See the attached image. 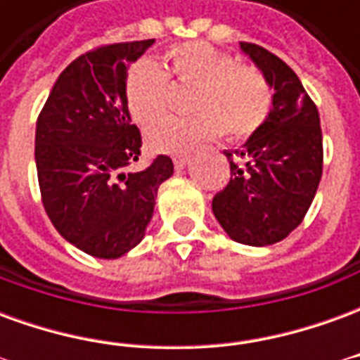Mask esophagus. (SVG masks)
Here are the masks:
<instances>
[{
	"label": "esophagus",
	"mask_w": 360,
	"mask_h": 360,
	"mask_svg": "<svg viewBox=\"0 0 360 360\" xmlns=\"http://www.w3.org/2000/svg\"><path fill=\"white\" fill-rule=\"evenodd\" d=\"M173 164L177 169H183L185 165L188 164V158L187 156H173Z\"/></svg>",
	"instance_id": "34e87169"
}]
</instances>
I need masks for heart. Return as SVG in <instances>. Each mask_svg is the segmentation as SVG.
<instances>
[{
    "mask_svg": "<svg viewBox=\"0 0 360 360\" xmlns=\"http://www.w3.org/2000/svg\"><path fill=\"white\" fill-rule=\"evenodd\" d=\"M193 86L188 117H169L146 131V144L156 152H188L221 131L245 139L264 123L270 111V86L260 71L206 42L177 44L165 51L162 69L142 59L125 77V103L131 117L150 125L167 111L169 82Z\"/></svg>",
    "mask_w": 360,
    "mask_h": 360,
    "instance_id": "b5f03b06",
    "label": "heart"
}]
</instances>
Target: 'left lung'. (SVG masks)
I'll return each mask as SVG.
<instances>
[{
    "instance_id": "left-lung-1",
    "label": "left lung",
    "mask_w": 360,
    "mask_h": 360,
    "mask_svg": "<svg viewBox=\"0 0 360 360\" xmlns=\"http://www.w3.org/2000/svg\"><path fill=\"white\" fill-rule=\"evenodd\" d=\"M241 51L274 90L264 123L239 150H226L231 179L212 212L233 241L268 247L283 241L309 212L322 177V131L314 102L293 69L257 44ZM243 157L239 166L233 156Z\"/></svg>"
}]
</instances>
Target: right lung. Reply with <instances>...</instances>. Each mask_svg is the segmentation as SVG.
Returning a JSON list of instances; mask_svg holds the SVG:
<instances>
[{"label":"right lung","instance_id":"right-lung-1","mask_svg":"<svg viewBox=\"0 0 360 360\" xmlns=\"http://www.w3.org/2000/svg\"><path fill=\"white\" fill-rule=\"evenodd\" d=\"M154 40L102 46L67 65L36 121L34 160L48 218L59 235L96 258H119L146 235L169 156L129 169L141 131L125 103L129 65Z\"/></svg>","mask_w":360,"mask_h":360}]
</instances>
